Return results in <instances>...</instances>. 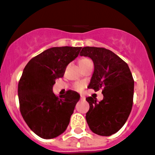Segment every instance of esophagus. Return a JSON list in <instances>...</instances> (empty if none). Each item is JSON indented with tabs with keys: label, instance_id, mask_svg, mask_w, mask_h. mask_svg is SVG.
<instances>
[{
	"label": "esophagus",
	"instance_id": "34e87169",
	"mask_svg": "<svg viewBox=\"0 0 155 155\" xmlns=\"http://www.w3.org/2000/svg\"><path fill=\"white\" fill-rule=\"evenodd\" d=\"M80 99L81 100H85V97L84 95H80Z\"/></svg>",
	"mask_w": 155,
	"mask_h": 155
}]
</instances>
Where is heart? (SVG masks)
Returning a JSON list of instances; mask_svg holds the SVG:
<instances>
[{
	"mask_svg": "<svg viewBox=\"0 0 155 155\" xmlns=\"http://www.w3.org/2000/svg\"><path fill=\"white\" fill-rule=\"evenodd\" d=\"M89 61H91V60L88 59V58H82L79 61V64L80 67H82V66L85 65V64H87V63L89 62ZM85 85H86V84H85V82H76V83L74 85V88L75 90H76L77 91H82V90L85 88Z\"/></svg>",
	"mask_w": 155,
	"mask_h": 155,
	"instance_id": "b5f03b06",
	"label": "heart"
}]
</instances>
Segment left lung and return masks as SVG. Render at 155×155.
Returning <instances> with one entry per match:
<instances>
[{"label":"left lung","mask_w":155,"mask_h":155,"mask_svg":"<svg viewBox=\"0 0 155 155\" xmlns=\"http://www.w3.org/2000/svg\"><path fill=\"white\" fill-rule=\"evenodd\" d=\"M81 56L88 57L94 65L88 88L102 89L103 100L88 97L86 113L90 130L99 136H109L119 131L132 110L134 80L127 63L114 52L104 48L84 47Z\"/></svg>","instance_id":"obj_1"}]
</instances>
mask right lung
<instances>
[{"mask_svg": "<svg viewBox=\"0 0 155 155\" xmlns=\"http://www.w3.org/2000/svg\"><path fill=\"white\" fill-rule=\"evenodd\" d=\"M81 47H54L31 58L24 68L18 84L19 110L28 127L37 136L50 139L62 134L79 100V94L69 90L56 96L55 80L64 76L67 65Z\"/></svg>", "mask_w": 155, "mask_h": 155, "instance_id": "add662e5", "label": "right lung"}]
</instances>
